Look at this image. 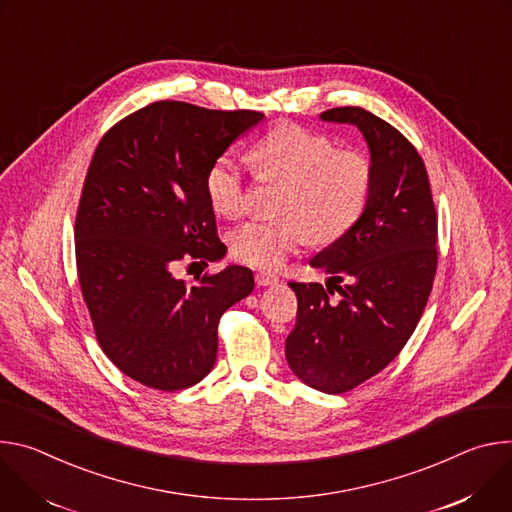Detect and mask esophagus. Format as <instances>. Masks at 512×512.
Masks as SVG:
<instances>
[{"label": "esophagus", "instance_id": "34e87169", "mask_svg": "<svg viewBox=\"0 0 512 512\" xmlns=\"http://www.w3.org/2000/svg\"><path fill=\"white\" fill-rule=\"evenodd\" d=\"M278 280L280 278L276 274H272V272H264V270L256 272V285L258 287H272V285H276Z\"/></svg>", "mask_w": 512, "mask_h": 512}]
</instances>
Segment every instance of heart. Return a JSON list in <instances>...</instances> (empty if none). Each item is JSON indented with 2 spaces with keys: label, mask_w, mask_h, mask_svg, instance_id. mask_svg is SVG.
Here are the masks:
<instances>
[{
  "label": "heart",
  "mask_w": 512,
  "mask_h": 512,
  "mask_svg": "<svg viewBox=\"0 0 512 512\" xmlns=\"http://www.w3.org/2000/svg\"><path fill=\"white\" fill-rule=\"evenodd\" d=\"M248 162L258 177L285 181L280 217H254L230 232L232 256L248 266L274 270L311 240L331 242L350 232L364 215L374 170L360 150H337L335 142L301 126H280L258 140ZM205 193L215 213L236 217L246 207L242 164L223 154L207 168Z\"/></svg>",
  "instance_id": "heart-1"
}]
</instances>
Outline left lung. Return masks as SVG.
Segmentation results:
<instances>
[{
	"label": "left lung",
	"mask_w": 512,
	"mask_h": 512,
	"mask_svg": "<svg viewBox=\"0 0 512 512\" xmlns=\"http://www.w3.org/2000/svg\"><path fill=\"white\" fill-rule=\"evenodd\" d=\"M321 120L362 132L374 183L360 221L309 260L329 274L328 289L289 282L297 323L285 354L305 384L342 394L384 370L413 335L437 270V215L425 162L399 130L362 107H333Z\"/></svg>",
	"instance_id": "obj_1"
}]
</instances>
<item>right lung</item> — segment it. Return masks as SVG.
Instances as JSON below:
<instances>
[{
    "mask_svg": "<svg viewBox=\"0 0 512 512\" xmlns=\"http://www.w3.org/2000/svg\"><path fill=\"white\" fill-rule=\"evenodd\" d=\"M262 118L154 101L95 148L75 219L79 285L103 354L144 386L173 392L203 380L221 315L254 289L244 266L195 285L175 278L173 266L225 256L205 175Z\"/></svg>",
    "mask_w": 512,
    "mask_h": 512,
    "instance_id": "obj_1",
    "label": "right lung"
}]
</instances>
